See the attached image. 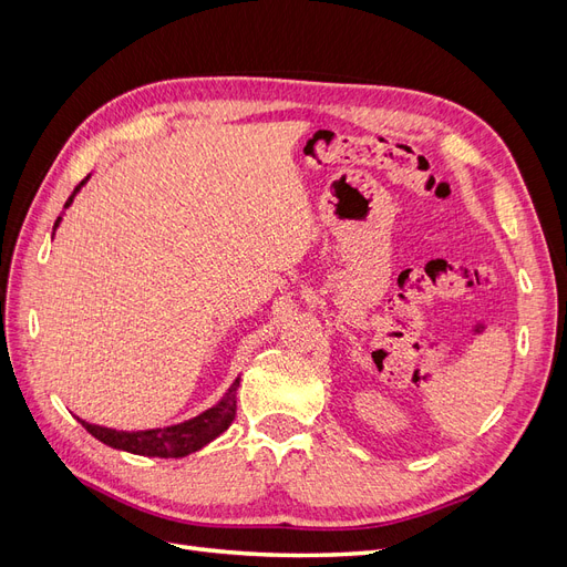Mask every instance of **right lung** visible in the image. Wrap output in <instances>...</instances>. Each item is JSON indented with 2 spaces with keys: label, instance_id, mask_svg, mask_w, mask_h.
<instances>
[{
  "label": "right lung",
  "instance_id": "1",
  "mask_svg": "<svg viewBox=\"0 0 567 567\" xmlns=\"http://www.w3.org/2000/svg\"><path fill=\"white\" fill-rule=\"evenodd\" d=\"M92 175L84 177L75 192L71 194V198L65 200L63 208H71L75 196L80 194V188L90 182ZM63 219V213L56 217L54 221V231L59 229ZM238 385H241V375L229 385V390L221 394V400L217 404H213L210 409H205L203 414L167 425V427H151V431H115V427H106V425H94L78 419L87 433L94 435L99 442L109 444L113 450H123L130 454H140V456H161V458H182L192 452H198L205 444L213 442L215 437H219L221 433L227 431L231 425L234 416H236V392Z\"/></svg>",
  "mask_w": 567,
  "mask_h": 567
}]
</instances>
